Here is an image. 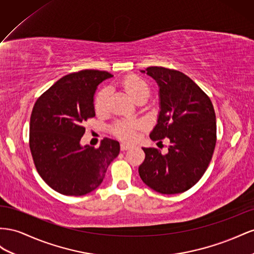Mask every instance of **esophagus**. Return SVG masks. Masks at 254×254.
Segmentation results:
<instances>
[{
  "instance_id": "1",
  "label": "esophagus",
  "mask_w": 254,
  "mask_h": 254,
  "mask_svg": "<svg viewBox=\"0 0 254 254\" xmlns=\"http://www.w3.org/2000/svg\"><path fill=\"white\" fill-rule=\"evenodd\" d=\"M131 148H132L131 144L126 143V142H122V143L120 144V149H121V151H127V150L131 149Z\"/></svg>"
}]
</instances>
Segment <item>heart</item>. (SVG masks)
<instances>
[{"instance_id":"obj_1","label":"heart","mask_w":254,"mask_h":254,"mask_svg":"<svg viewBox=\"0 0 254 254\" xmlns=\"http://www.w3.org/2000/svg\"><path fill=\"white\" fill-rule=\"evenodd\" d=\"M122 88L125 89L127 95L133 99L134 101L140 96L149 95V86L139 76L131 74L127 75L122 78L121 81ZM108 97H110V91L107 88L100 90L95 99V108L98 113H102L106 110ZM136 123L129 122H120L117 123L115 127V133L119 137L127 140H134L136 138Z\"/></svg>"}]
</instances>
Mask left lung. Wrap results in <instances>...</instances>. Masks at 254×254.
<instances>
[{
    "label": "left lung",
    "mask_w": 254,
    "mask_h": 254,
    "mask_svg": "<svg viewBox=\"0 0 254 254\" xmlns=\"http://www.w3.org/2000/svg\"><path fill=\"white\" fill-rule=\"evenodd\" d=\"M158 85L159 112L150 133L152 140H170L166 154L142 148L146 157L138 172L142 182L164 194L191 188L204 175L216 144V116L205 92L177 70L149 67L140 70Z\"/></svg>",
    "instance_id": "left-lung-1"
}]
</instances>
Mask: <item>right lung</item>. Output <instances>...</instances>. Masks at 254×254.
Masks as SVG:
<instances>
[{"label":"right lung","instance_id":"obj_1","mask_svg":"<svg viewBox=\"0 0 254 254\" xmlns=\"http://www.w3.org/2000/svg\"><path fill=\"white\" fill-rule=\"evenodd\" d=\"M112 76L99 70L70 73L36 101L30 148L39 176L57 192L83 195L95 190L119 154V142L111 138H104L98 149L81 144L84 122L96 116L97 87Z\"/></svg>","mask_w":254,"mask_h":254}]
</instances>
